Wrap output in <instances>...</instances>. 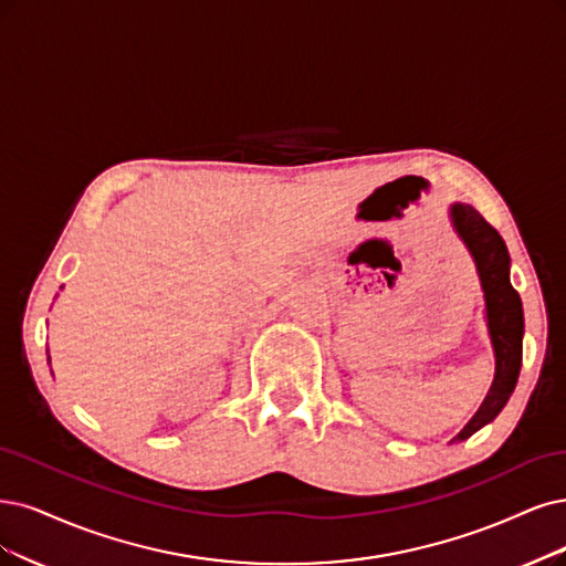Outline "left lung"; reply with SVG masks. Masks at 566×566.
<instances>
[{"mask_svg": "<svg viewBox=\"0 0 566 566\" xmlns=\"http://www.w3.org/2000/svg\"><path fill=\"white\" fill-rule=\"evenodd\" d=\"M452 221L459 238L464 240L475 261L480 284H483L485 291L488 326L496 354L494 382L483 406L471 417V422L452 438V443H457L475 433L480 427L492 422L501 408L506 406L520 375L522 328H525V319H522V301L509 280V249L496 233V228L490 226L485 217L469 205H454Z\"/></svg>", "mask_w": 566, "mask_h": 566, "instance_id": "obj_1", "label": "left lung"}]
</instances>
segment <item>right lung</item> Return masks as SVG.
<instances>
[{
	"instance_id": "add662e5",
	"label": "right lung",
	"mask_w": 566,
	"mask_h": 566,
	"mask_svg": "<svg viewBox=\"0 0 566 566\" xmlns=\"http://www.w3.org/2000/svg\"><path fill=\"white\" fill-rule=\"evenodd\" d=\"M49 361H51V357H49Z\"/></svg>"
}]
</instances>
